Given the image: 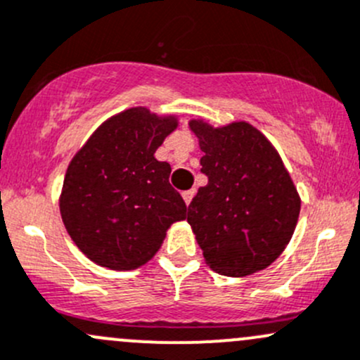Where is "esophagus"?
Returning <instances> with one entry per match:
<instances>
[{
	"mask_svg": "<svg viewBox=\"0 0 360 360\" xmlns=\"http://www.w3.org/2000/svg\"><path fill=\"white\" fill-rule=\"evenodd\" d=\"M193 196H195V190H188L183 193V198H184V203H186V205H190Z\"/></svg>",
	"mask_w": 360,
	"mask_h": 360,
	"instance_id": "1",
	"label": "esophagus"
}]
</instances>
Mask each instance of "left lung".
I'll list each match as a JSON object with an SVG mask.
<instances>
[{
	"mask_svg": "<svg viewBox=\"0 0 360 360\" xmlns=\"http://www.w3.org/2000/svg\"><path fill=\"white\" fill-rule=\"evenodd\" d=\"M209 177L188 207L205 262L241 278L266 269L293 236L300 196L269 139L248 122L214 127L190 120Z\"/></svg>",
	"mask_w": 360,
	"mask_h": 360,
	"instance_id": "8db88e82",
	"label": "left lung"
}]
</instances>
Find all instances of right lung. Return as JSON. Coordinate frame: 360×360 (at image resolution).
I'll use <instances>...</instances> for the list:
<instances>
[{"label": "right lung", "instance_id": "1", "mask_svg": "<svg viewBox=\"0 0 360 360\" xmlns=\"http://www.w3.org/2000/svg\"><path fill=\"white\" fill-rule=\"evenodd\" d=\"M177 127L174 115L124 110L91 134L67 169L60 214L79 250L98 266L138 269L160 248L186 203L155 151Z\"/></svg>", "mask_w": 360, "mask_h": 360}]
</instances>
